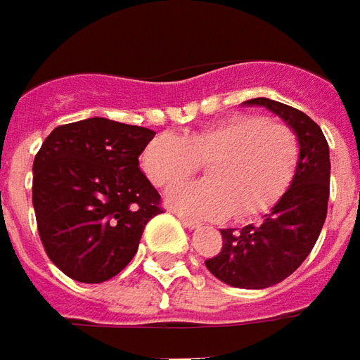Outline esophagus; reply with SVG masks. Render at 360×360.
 <instances>
[{"label":"esophagus","mask_w":360,"mask_h":360,"mask_svg":"<svg viewBox=\"0 0 360 360\" xmlns=\"http://www.w3.org/2000/svg\"><path fill=\"white\" fill-rule=\"evenodd\" d=\"M178 219L184 224L186 228H190V230H194V228H198L200 226V221H196V219H192V218H188V216H182V214H178Z\"/></svg>","instance_id":"34e87169"}]
</instances>
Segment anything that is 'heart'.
I'll list each match as a JSON object with an SVG mask.
<instances>
[{"label":"heart","mask_w":360,"mask_h":360,"mask_svg":"<svg viewBox=\"0 0 360 360\" xmlns=\"http://www.w3.org/2000/svg\"><path fill=\"white\" fill-rule=\"evenodd\" d=\"M141 164L152 184L172 186L206 166L204 182L166 194L170 208L194 218L236 219L265 214L291 184L299 164V139L283 122L259 115H236L212 127L154 136Z\"/></svg>","instance_id":"obj_1"}]
</instances>
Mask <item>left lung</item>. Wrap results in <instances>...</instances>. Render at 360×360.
<instances>
[{"label":"left lung","instance_id":"obj_1","mask_svg":"<svg viewBox=\"0 0 360 360\" xmlns=\"http://www.w3.org/2000/svg\"><path fill=\"white\" fill-rule=\"evenodd\" d=\"M243 105L265 107L293 129L299 139L297 170L262 224L219 230L221 252L206 259V267L231 287L265 289L291 276L317 242L327 218L331 160L323 130L305 112L264 96Z\"/></svg>","mask_w":360,"mask_h":360}]
</instances>
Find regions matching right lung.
I'll use <instances>...</instances> for the list:
<instances>
[{
	"instance_id": "1",
	"label": "right lung",
	"mask_w": 360,
	"mask_h": 360,
	"mask_svg": "<svg viewBox=\"0 0 360 360\" xmlns=\"http://www.w3.org/2000/svg\"><path fill=\"white\" fill-rule=\"evenodd\" d=\"M154 130L93 117L63 124L33 160V208L45 252L65 276L103 283L139 250L160 194L139 156Z\"/></svg>"
}]
</instances>
